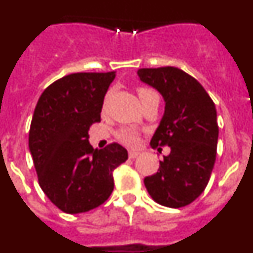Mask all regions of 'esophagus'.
I'll return each mask as SVG.
<instances>
[{
	"label": "esophagus",
	"mask_w": 253,
	"mask_h": 253,
	"mask_svg": "<svg viewBox=\"0 0 253 253\" xmlns=\"http://www.w3.org/2000/svg\"><path fill=\"white\" fill-rule=\"evenodd\" d=\"M138 156H139V153L135 151H129V158H131V160H134V158H137Z\"/></svg>",
	"instance_id": "esophagus-1"
}]
</instances>
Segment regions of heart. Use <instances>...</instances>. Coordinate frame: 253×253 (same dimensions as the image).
I'll return each mask as SVG.
<instances>
[{"label": "heart", "instance_id": "b5f03b06", "mask_svg": "<svg viewBox=\"0 0 253 253\" xmlns=\"http://www.w3.org/2000/svg\"><path fill=\"white\" fill-rule=\"evenodd\" d=\"M137 92H138V96H139L140 101H142V104L143 102H146L148 99H151V97H153V96L157 95L156 91L146 86L138 87ZM107 96H106V99H107ZM116 138H118L122 143L126 144V146H135V144L138 143V139H139V134H138V131L133 128H122L116 131Z\"/></svg>", "mask_w": 253, "mask_h": 253}]
</instances>
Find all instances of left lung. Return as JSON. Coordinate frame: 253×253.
Wrapping results in <instances>:
<instances>
[{"instance_id": "left-lung-1", "label": "left lung", "mask_w": 253, "mask_h": 253, "mask_svg": "<svg viewBox=\"0 0 253 253\" xmlns=\"http://www.w3.org/2000/svg\"><path fill=\"white\" fill-rule=\"evenodd\" d=\"M138 76L166 102L151 147L171 148L160 161L158 171L144 178V185L158 204L186 207L204 191L215 163V105L195 78L176 67L140 68Z\"/></svg>"}]
</instances>
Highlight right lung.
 <instances>
[{
	"mask_svg": "<svg viewBox=\"0 0 253 253\" xmlns=\"http://www.w3.org/2000/svg\"><path fill=\"white\" fill-rule=\"evenodd\" d=\"M115 72L64 76L39 97L29 131L38 181L48 199L68 214L84 213L106 202L113 171L128 160L118 143L93 149L88 129L99 123L105 93Z\"/></svg>",
	"mask_w": 253,
	"mask_h": 253,
	"instance_id": "obj_1",
	"label": "right lung"
}]
</instances>
